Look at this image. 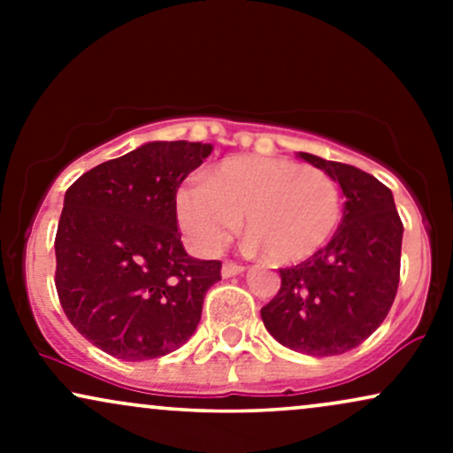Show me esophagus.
Wrapping results in <instances>:
<instances>
[{"label": "esophagus", "mask_w": 453, "mask_h": 453, "mask_svg": "<svg viewBox=\"0 0 453 453\" xmlns=\"http://www.w3.org/2000/svg\"><path fill=\"white\" fill-rule=\"evenodd\" d=\"M244 270V266L242 264H238V262H232V259H226V262H223V266H221V274L223 277H236V274H241Z\"/></svg>", "instance_id": "esophagus-1"}]
</instances>
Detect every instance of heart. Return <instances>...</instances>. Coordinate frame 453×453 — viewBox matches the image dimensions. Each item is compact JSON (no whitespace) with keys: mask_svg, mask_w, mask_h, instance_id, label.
Listing matches in <instances>:
<instances>
[{"mask_svg":"<svg viewBox=\"0 0 453 453\" xmlns=\"http://www.w3.org/2000/svg\"><path fill=\"white\" fill-rule=\"evenodd\" d=\"M283 264L315 256L339 230L342 200L326 173L289 159L241 155L223 159L204 180L176 191V219L196 251L217 253L241 227Z\"/></svg>","mask_w":453,"mask_h":453,"instance_id":"b5f03b06","label":"heart"}]
</instances>
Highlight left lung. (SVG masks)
I'll use <instances>...</instances> for the list:
<instances>
[{
  "label": "left lung",
  "instance_id": "left-lung-1",
  "mask_svg": "<svg viewBox=\"0 0 453 453\" xmlns=\"http://www.w3.org/2000/svg\"><path fill=\"white\" fill-rule=\"evenodd\" d=\"M339 180L345 209L324 249L279 268L280 288L262 309L270 334L306 356H339L362 345L383 324L400 280V221L392 191L353 165L300 153Z\"/></svg>",
  "mask_w": 453,
  "mask_h": 453
}]
</instances>
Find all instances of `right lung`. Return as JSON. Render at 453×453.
Returning a JSON list of instances; mask_svg holds the SVG:
<instances>
[{
  "label": "right lung",
  "mask_w": 453,
  "mask_h": 453,
  "mask_svg": "<svg viewBox=\"0 0 453 453\" xmlns=\"http://www.w3.org/2000/svg\"><path fill=\"white\" fill-rule=\"evenodd\" d=\"M211 144L149 142L91 168L65 191L55 288L70 324L119 360L179 349L200 324L219 259L185 253L176 191Z\"/></svg>",
  "instance_id": "add662e5"
}]
</instances>
